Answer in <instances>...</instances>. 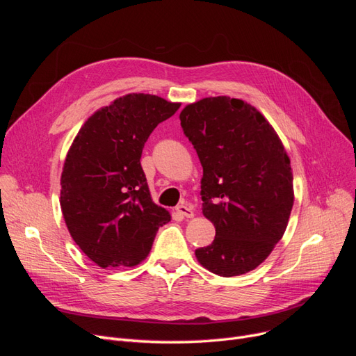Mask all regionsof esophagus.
I'll use <instances>...</instances> for the list:
<instances>
[{"label": "esophagus", "instance_id": "obj_1", "mask_svg": "<svg viewBox=\"0 0 356 356\" xmlns=\"http://www.w3.org/2000/svg\"><path fill=\"white\" fill-rule=\"evenodd\" d=\"M175 211L182 215V217L186 218H191L193 215H195V212H193V209L190 207H187V204H178V207L175 208Z\"/></svg>", "mask_w": 356, "mask_h": 356}]
</instances>
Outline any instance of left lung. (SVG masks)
<instances>
[{
	"instance_id": "left-lung-1",
	"label": "left lung",
	"mask_w": 356,
	"mask_h": 356,
	"mask_svg": "<svg viewBox=\"0 0 356 356\" xmlns=\"http://www.w3.org/2000/svg\"><path fill=\"white\" fill-rule=\"evenodd\" d=\"M181 127L203 168L202 211L215 227L196 250L209 272L230 277L260 266L282 239L294 203L293 170L275 129L242 99L187 105Z\"/></svg>"
}]
</instances>
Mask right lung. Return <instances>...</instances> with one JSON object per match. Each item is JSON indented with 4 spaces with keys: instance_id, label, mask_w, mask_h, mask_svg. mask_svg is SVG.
Wrapping results in <instances>:
<instances>
[{
    "instance_id": "add662e5",
    "label": "right lung",
    "mask_w": 356,
    "mask_h": 356,
    "mask_svg": "<svg viewBox=\"0 0 356 356\" xmlns=\"http://www.w3.org/2000/svg\"><path fill=\"white\" fill-rule=\"evenodd\" d=\"M181 104L129 93L92 114L67 154L60 208L70 234L93 263L134 267L145 260L169 212L149 195L141 166L148 136Z\"/></svg>"
}]
</instances>
